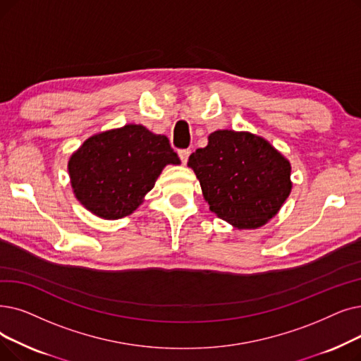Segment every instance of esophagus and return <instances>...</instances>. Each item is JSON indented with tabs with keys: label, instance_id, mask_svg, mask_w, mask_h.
I'll use <instances>...</instances> for the list:
<instances>
[{
	"label": "esophagus",
	"instance_id": "1",
	"mask_svg": "<svg viewBox=\"0 0 361 361\" xmlns=\"http://www.w3.org/2000/svg\"><path fill=\"white\" fill-rule=\"evenodd\" d=\"M178 156H180V161L183 164H187V161H189V156H190V150L189 149H180Z\"/></svg>",
	"mask_w": 361,
	"mask_h": 361
}]
</instances>
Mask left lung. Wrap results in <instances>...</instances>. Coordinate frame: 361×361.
I'll return each instance as SVG.
<instances>
[{"mask_svg":"<svg viewBox=\"0 0 361 361\" xmlns=\"http://www.w3.org/2000/svg\"><path fill=\"white\" fill-rule=\"evenodd\" d=\"M189 165L209 209L238 228H257L273 218L290 193V165L269 142L228 130L209 135Z\"/></svg>","mask_w":361,"mask_h":361,"instance_id":"8db88e82","label":"left lung"}]
</instances>
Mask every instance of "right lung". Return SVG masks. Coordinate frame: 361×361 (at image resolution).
<instances>
[{"label":"right lung","mask_w":361,"mask_h":361,"mask_svg":"<svg viewBox=\"0 0 361 361\" xmlns=\"http://www.w3.org/2000/svg\"><path fill=\"white\" fill-rule=\"evenodd\" d=\"M168 164H180L165 135L143 125L90 137L69 161L75 196L82 205L106 219L130 215L150 192Z\"/></svg>","instance_id":"right-lung-1"}]
</instances>
